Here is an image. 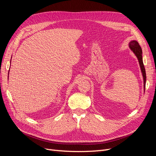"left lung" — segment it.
Segmentation results:
<instances>
[{
  "instance_id": "8db88e82",
  "label": "left lung",
  "mask_w": 156,
  "mask_h": 156,
  "mask_svg": "<svg viewBox=\"0 0 156 156\" xmlns=\"http://www.w3.org/2000/svg\"><path fill=\"white\" fill-rule=\"evenodd\" d=\"M129 48L133 52L134 54L136 55V57L138 58L139 65L141 69V72L143 73V77L144 79V88L145 89V84H146V71L144 66L143 61V52L142 49H141L140 46L139 45V43L135 40H133L129 42Z\"/></svg>"
}]
</instances>
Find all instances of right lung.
Returning a JSON list of instances; mask_svg holds the SVG:
<instances>
[{"label":"right lung","instance_id":"add662e5","mask_svg":"<svg viewBox=\"0 0 156 156\" xmlns=\"http://www.w3.org/2000/svg\"><path fill=\"white\" fill-rule=\"evenodd\" d=\"M9 71H10V70H9ZM8 74H9V73H8Z\"/></svg>","mask_w":156,"mask_h":156}]
</instances>
